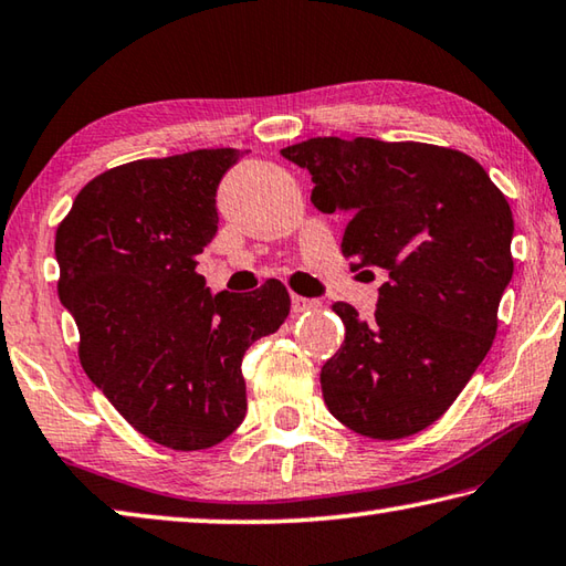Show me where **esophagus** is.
<instances>
[{
	"instance_id": "34e87169",
	"label": "esophagus",
	"mask_w": 566,
	"mask_h": 566,
	"mask_svg": "<svg viewBox=\"0 0 566 566\" xmlns=\"http://www.w3.org/2000/svg\"><path fill=\"white\" fill-rule=\"evenodd\" d=\"M318 304L316 300H306V296H300V294H292V312L294 314H304V312H314V310H318Z\"/></svg>"
}]
</instances>
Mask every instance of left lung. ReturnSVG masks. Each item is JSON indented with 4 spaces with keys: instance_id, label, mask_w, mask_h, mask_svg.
Listing matches in <instances>:
<instances>
[{
    "instance_id": "obj_1",
    "label": "left lung",
    "mask_w": 566,
    "mask_h": 566,
    "mask_svg": "<svg viewBox=\"0 0 566 566\" xmlns=\"http://www.w3.org/2000/svg\"><path fill=\"white\" fill-rule=\"evenodd\" d=\"M282 156L310 170L318 210L352 214V270L388 274L371 322L332 306L346 336L322 366L324 403L366 438L413 436L453 406L497 334L515 270L510 202L478 160L430 143L328 136Z\"/></svg>"
}]
</instances>
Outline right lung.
Returning <instances> with one entry per match:
<instances>
[{
  "label": "right lung",
  "instance_id": "right-lung-1",
  "mask_svg": "<svg viewBox=\"0 0 566 566\" xmlns=\"http://www.w3.org/2000/svg\"><path fill=\"white\" fill-rule=\"evenodd\" d=\"M234 148L123 163L86 182L56 228L59 300L78 358L113 408L153 443L205 450L242 423V356L290 314L276 280L210 294L198 274L218 232L214 195Z\"/></svg>",
  "mask_w": 566,
  "mask_h": 566
}]
</instances>
